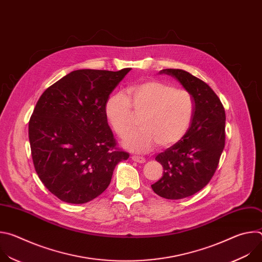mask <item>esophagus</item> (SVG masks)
Instances as JSON below:
<instances>
[{"instance_id": "1", "label": "esophagus", "mask_w": 262, "mask_h": 262, "mask_svg": "<svg viewBox=\"0 0 262 262\" xmlns=\"http://www.w3.org/2000/svg\"><path fill=\"white\" fill-rule=\"evenodd\" d=\"M132 160H133V161H135V162H137V163H139V164H143V163H145V162H146L145 158L138 157V156H133V157H132Z\"/></svg>"}]
</instances>
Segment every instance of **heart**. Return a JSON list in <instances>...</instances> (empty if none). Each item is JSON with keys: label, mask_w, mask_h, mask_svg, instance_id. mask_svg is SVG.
<instances>
[{"label": "heart", "mask_w": 262, "mask_h": 262, "mask_svg": "<svg viewBox=\"0 0 262 262\" xmlns=\"http://www.w3.org/2000/svg\"><path fill=\"white\" fill-rule=\"evenodd\" d=\"M127 96L122 92L112 94L104 104V115L111 127L124 138L134 125V114L140 116V129L123 142L124 147L144 154L158 143L169 147L189 132L194 114L195 100L185 89L159 81H147L129 86Z\"/></svg>", "instance_id": "obj_1"}]
</instances>
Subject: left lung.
Returning <instances> with one entry per match:
<instances>
[{"label":"left lung","instance_id":"1","mask_svg":"<svg viewBox=\"0 0 262 262\" xmlns=\"http://www.w3.org/2000/svg\"><path fill=\"white\" fill-rule=\"evenodd\" d=\"M192 93L195 114L191 127L178 143L157 156L163 177L151 188L159 196L177 200L190 197L212 178L225 147V110L213 90L182 69H163Z\"/></svg>","mask_w":262,"mask_h":262}]
</instances>
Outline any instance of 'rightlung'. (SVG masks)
<instances>
[{
    "label": "right lung",
    "instance_id": "1",
    "mask_svg": "<svg viewBox=\"0 0 262 262\" xmlns=\"http://www.w3.org/2000/svg\"><path fill=\"white\" fill-rule=\"evenodd\" d=\"M129 70L71 71L37 101L29 121L33 164L61 201L93 200L108 186L116 165L129 158L116 146L104 115L105 101Z\"/></svg>",
    "mask_w": 262,
    "mask_h": 262
}]
</instances>
